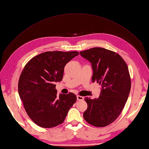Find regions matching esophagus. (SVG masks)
Listing matches in <instances>:
<instances>
[{
  "mask_svg": "<svg viewBox=\"0 0 149 149\" xmlns=\"http://www.w3.org/2000/svg\"><path fill=\"white\" fill-rule=\"evenodd\" d=\"M77 99L78 100H84V97H82V96L77 95Z\"/></svg>",
  "mask_w": 149,
  "mask_h": 149,
  "instance_id": "1",
  "label": "esophagus"
}]
</instances>
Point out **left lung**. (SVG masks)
<instances>
[{
  "mask_svg": "<svg viewBox=\"0 0 149 149\" xmlns=\"http://www.w3.org/2000/svg\"><path fill=\"white\" fill-rule=\"evenodd\" d=\"M91 62L92 81L101 85L98 99L85 97L87 103L84 118L95 127H105L117 119L127 101L131 89V78L127 64L112 50L94 47L79 52Z\"/></svg>",
  "mask_w": 149,
  "mask_h": 149,
  "instance_id": "8db88e82",
  "label": "left lung"
}]
</instances>
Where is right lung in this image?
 Masks as SVG:
<instances>
[{"label": "right lung", "instance_id": "add662e5", "mask_svg": "<svg viewBox=\"0 0 149 149\" xmlns=\"http://www.w3.org/2000/svg\"><path fill=\"white\" fill-rule=\"evenodd\" d=\"M77 51H49L31 58L18 81V93L27 115L41 127L61 124L77 100L72 93L57 95L55 82L63 78L64 67Z\"/></svg>", "mask_w": 149, "mask_h": 149}]
</instances>
